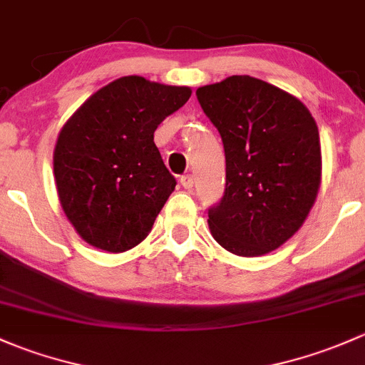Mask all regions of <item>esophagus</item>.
Masks as SVG:
<instances>
[{"label":"esophagus","mask_w":365,"mask_h":365,"mask_svg":"<svg viewBox=\"0 0 365 365\" xmlns=\"http://www.w3.org/2000/svg\"><path fill=\"white\" fill-rule=\"evenodd\" d=\"M193 182H195V179L191 174H186L181 178V184L184 186V190H191V187H193Z\"/></svg>","instance_id":"esophagus-1"}]
</instances>
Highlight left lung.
Here are the masks:
<instances>
[{"mask_svg": "<svg viewBox=\"0 0 365 365\" xmlns=\"http://www.w3.org/2000/svg\"><path fill=\"white\" fill-rule=\"evenodd\" d=\"M197 98L227 160L225 193L209 207L212 237L239 257L274 251L317 200L322 151L313 115L295 96L250 75L198 88Z\"/></svg>", "mask_w": 365, "mask_h": 365, "instance_id": "1", "label": "left lung"}]
</instances>
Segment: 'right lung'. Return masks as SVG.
I'll return each instance as SVG.
<instances>
[{
    "label": "right lung",
    "mask_w": 365,
    "mask_h": 365,
    "mask_svg": "<svg viewBox=\"0 0 365 365\" xmlns=\"http://www.w3.org/2000/svg\"><path fill=\"white\" fill-rule=\"evenodd\" d=\"M190 88L130 75L110 82L66 121L54 149L59 202L91 246L123 253L145 239L175 187L155 130Z\"/></svg>",
    "instance_id": "right-lung-1"
}]
</instances>
